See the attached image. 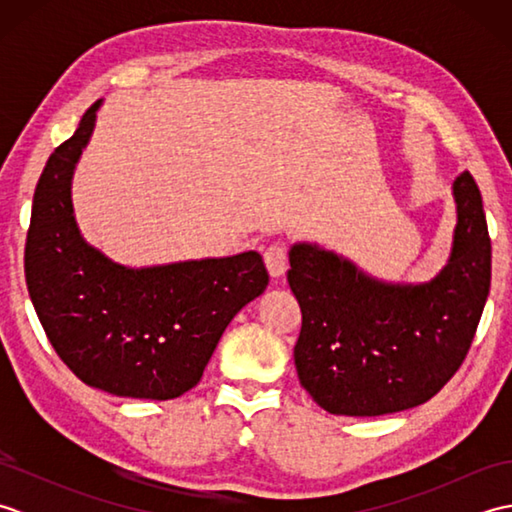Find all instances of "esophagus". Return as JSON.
<instances>
[{
    "label": "esophagus",
    "instance_id": "obj_1",
    "mask_svg": "<svg viewBox=\"0 0 512 512\" xmlns=\"http://www.w3.org/2000/svg\"><path fill=\"white\" fill-rule=\"evenodd\" d=\"M264 264L270 277H281L288 268V253L284 244H270L264 253Z\"/></svg>",
    "mask_w": 512,
    "mask_h": 512
}]
</instances>
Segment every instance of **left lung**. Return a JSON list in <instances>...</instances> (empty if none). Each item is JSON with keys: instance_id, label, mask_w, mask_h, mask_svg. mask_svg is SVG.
Instances as JSON below:
<instances>
[{"instance_id": "8db88e82", "label": "left lung", "mask_w": 512, "mask_h": 512, "mask_svg": "<svg viewBox=\"0 0 512 512\" xmlns=\"http://www.w3.org/2000/svg\"><path fill=\"white\" fill-rule=\"evenodd\" d=\"M458 224L427 284H387L317 244L290 248L301 308V387L336 416H383L433 398L458 372L491 288V237L469 171L453 182Z\"/></svg>"}]
</instances>
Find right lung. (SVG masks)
<instances>
[{"label":"right lung","mask_w":512,"mask_h":512,"mask_svg":"<svg viewBox=\"0 0 512 512\" xmlns=\"http://www.w3.org/2000/svg\"><path fill=\"white\" fill-rule=\"evenodd\" d=\"M96 101L52 151L32 200L26 284L54 352L85 385L171 400L200 383L226 325L268 286L262 255L129 268L85 242L72 173L94 132Z\"/></svg>","instance_id":"right-lung-1"}]
</instances>
